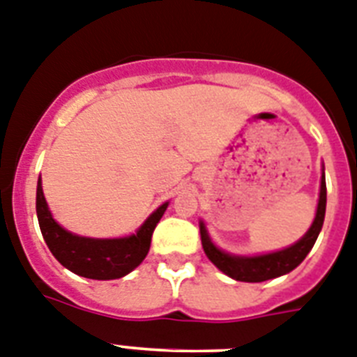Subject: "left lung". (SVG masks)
Returning <instances> with one entry per match:
<instances>
[{
    "label": "left lung",
    "mask_w": 357,
    "mask_h": 357,
    "mask_svg": "<svg viewBox=\"0 0 357 357\" xmlns=\"http://www.w3.org/2000/svg\"><path fill=\"white\" fill-rule=\"evenodd\" d=\"M325 208H327V184H325V169L321 173V184H319V199L318 208H316L314 222L310 224L307 231L296 243H292L282 251L266 252V255H257V257H242V255H231L222 249H218L209 238V233L206 229L204 222L200 220V238H202V248L206 257L215 264L224 274L236 282L258 283L266 280L278 278L283 274L291 273L296 269L301 261L305 260L309 251L314 245L319 231L324 227Z\"/></svg>",
    "instance_id": "1"
}]
</instances>
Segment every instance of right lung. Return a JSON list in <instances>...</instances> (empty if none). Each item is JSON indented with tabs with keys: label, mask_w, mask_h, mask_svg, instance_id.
<instances>
[{
	"label": "right lung",
	"mask_w": 357,
	"mask_h": 357,
	"mask_svg": "<svg viewBox=\"0 0 357 357\" xmlns=\"http://www.w3.org/2000/svg\"><path fill=\"white\" fill-rule=\"evenodd\" d=\"M167 204L169 202L158 206L146 218L144 224L130 236L88 238V236L70 233L54 220L45 195H43L41 176H39L38 193H36L39 227L50 252L61 266L90 280L123 278L135 267L141 266L149 251L151 234L167 209Z\"/></svg>",
	"instance_id": "right-lung-1"
}]
</instances>
